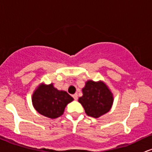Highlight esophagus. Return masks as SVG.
Segmentation results:
<instances>
[{"instance_id": "1", "label": "esophagus", "mask_w": 152, "mask_h": 152, "mask_svg": "<svg viewBox=\"0 0 152 152\" xmlns=\"http://www.w3.org/2000/svg\"><path fill=\"white\" fill-rule=\"evenodd\" d=\"M73 97L75 100H77L78 99V94H74L73 95Z\"/></svg>"}]
</instances>
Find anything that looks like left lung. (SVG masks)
<instances>
[{"label": "left lung", "instance_id": "left-lung-1", "mask_svg": "<svg viewBox=\"0 0 152 152\" xmlns=\"http://www.w3.org/2000/svg\"><path fill=\"white\" fill-rule=\"evenodd\" d=\"M83 96L79 102L89 116L97 118L110 110L113 102V94L102 81H88L83 88Z\"/></svg>", "mask_w": 152, "mask_h": 152}]
</instances>
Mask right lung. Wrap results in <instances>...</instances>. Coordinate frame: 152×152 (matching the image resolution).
<instances>
[{"mask_svg":"<svg viewBox=\"0 0 152 152\" xmlns=\"http://www.w3.org/2000/svg\"><path fill=\"white\" fill-rule=\"evenodd\" d=\"M73 100L71 95L56 89L53 84L40 85L32 95V104L36 110L53 119L63 115L66 106Z\"/></svg>","mask_w":152,"mask_h":152,"instance_id":"add662e5","label":"right lung"}]
</instances>
